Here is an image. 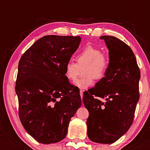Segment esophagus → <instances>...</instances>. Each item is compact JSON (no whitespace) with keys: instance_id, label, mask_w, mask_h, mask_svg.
Returning <instances> with one entry per match:
<instances>
[{"instance_id":"obj_1","label":"esophagus","mask_w":150,"mask_h":150,"mask_svg":"<svg viewBox=\"0 0 150 150\" xmlns=\"http://www.w3.org/2000/svg\"><path fill=\"white\" fill-rule=\"evenodd\" d=\"M80 95H81V99H83V90H81V91H80Z\"/></svg>"}]
</instances>
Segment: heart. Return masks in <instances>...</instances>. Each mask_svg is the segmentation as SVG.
<instances>
[{
    "instance_id": "b5f03b06",
    "label": "heart",
    "mask_w": 150,
    "mask_h": 150,
    "mask_svg": "<svg viewBox=\"0 0 150 150\" xmlns=\"http://www.w3.org/2000/svg\"><path fill=\"white\" fill-rule=\"evenodd\" d=\"M77 64L69 61L65 65V76L69 81H75L83 69L82 79L76 82L81 89H86L93 85L95 79L102 80L106 76L110 66L109 57L95 46H87L81 49L76 56Z\"/></svg>"
}]
</instances>
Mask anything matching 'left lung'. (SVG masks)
<instances>
[{
  "label": "left lung",
  "instance_id": "obj_1",
  "mask_svg": "<svg viewBox=\"0 0 150 150\" xmlns=\"http://www.w3.org/2000/svg\"><path fill=\"white\" fill-rule=\"evenodd\" d=\"M109 50L110 66L106 76L84 92L83 103L89 111L87 135L96 143L117 141L132 125L139 99L140 69L132 49L113 36L100 37ZM104 98L103 103L97 98Z\"/></svg>",
  "mask_w": 150,
  "mask_h": 150
}]
</instances>
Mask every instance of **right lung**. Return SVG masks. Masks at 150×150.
Returning <instances> with one entry per match:
<instances>
[{"label": "right lung", "mask_w": 150, "mask_h": 150, "mask_svg": "<svg viewBox=\"0 0 150 150\" xmlns=\"http://www.w3.org/2000/svg\"><path fill=\"white\" fill-rule=\"evenodd\" d=\"M81 41L80 36H44L18 63L15 89L19 117L26 132L41 143L63 140L81 105L80 91L65 76V65Z\"/></svg>", "instance_id": "obj_1"}]
</instances>
